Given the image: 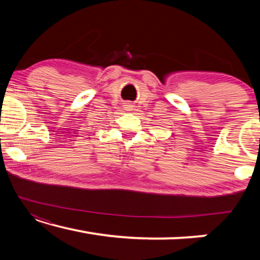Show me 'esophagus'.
<instances>
[{
	"mask_svg": "<svg viewBox=\"0 0 260 260\" xmlns=\"http://www.w3.org/2000/svg\"><path fill=\"white\" fill-rule=\"evenodd\" d=\"M125 110L126 111H132V110H133V105H132L131 103H127L125 105Z\"/></svg>",
	"mask_w": 260,
	"mask_h": 260,
	"instance_id": "1",
	"label": "esophagus"
}]
</instances>
